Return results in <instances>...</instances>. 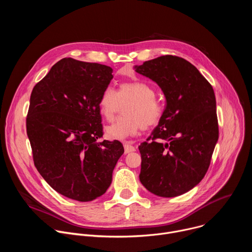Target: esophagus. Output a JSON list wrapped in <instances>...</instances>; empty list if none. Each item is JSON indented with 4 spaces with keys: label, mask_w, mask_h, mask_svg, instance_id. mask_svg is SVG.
<instances>
[{
    "label": "esophagus",
    "mask_w": 252,
    "mask_h": 252,
    "mask_svg": "<svg viewBox=\"0 0 252 252\" xmlns=\"http://www.w3.org/2000/svg\"><path fill=\"white\" fill-rule=\"evenodd\" d=\"M124 147H125V154L135 152V148L131 146V143L129 141H124Z\"/></svg>",
    "instance_id": "34e87169"
}]
</instances>
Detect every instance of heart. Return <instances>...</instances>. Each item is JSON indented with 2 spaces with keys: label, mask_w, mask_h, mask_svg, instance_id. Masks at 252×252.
<instances>
[{
  "label": "heart",
  "mask_w": 252,
  "mask_h": 252,
  "mask_svg": "<svg viewBox=\"0 0 252 252\" xmlns=\"http://www.w3.org/2000/svg\"><path fill=\"white\" fill-rule=\"evenodd\" d=\"M131 102L126 106V117L118 119L105 127V135L110 139L123 140L135 135L142 127L150 128L158 124L162 116V106L156 99L155 89L143 82H126L119 87L118 93L106 88L98 98L100 116L112 121L120 107V102Z\"/></svg>",
  "instance_id": "b5f03b06"
}]
</instances>
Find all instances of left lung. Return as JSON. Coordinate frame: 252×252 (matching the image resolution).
<instances>
[{
  "mask_svg": "<svg viewBox=\"0 0 252 252\" xmlns=\"http://www.w3.org/2000/svg\"><path fill=\"white\" fill-rule=\"evenodd\" d=\"M161 89L166 105L158 126L138 147L139 181L161 197L182 195L204 177L219 140L217 100L211 85L187 60L161 56L134 65Z\"/></svg>",
  "mask_w": 252,
  "mask_h": 252,
  "instance_id": "1",
  "label": "left lung"
}]
</instances>
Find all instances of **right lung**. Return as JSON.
<instances>
[{"label":"right lung","mask_w":252,"mask_h":252,"mask_svg":"<svg viewBox=\"0 0 252 252\" xmlns=\"http://www.w3.org/2000/svg\"><path fill=\"white\" fill-rule=\"evenodd\" d=\"M113 68L64 58L32 89L27 133L35 167L62 195L91 201L102 195L125 150L102 136L98 98Z\"/></svg>","instance_id":"1"}]
</instances>
